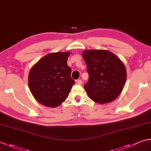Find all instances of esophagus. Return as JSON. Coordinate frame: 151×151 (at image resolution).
I'll list each match as a JSON object with an SVG mask.
<instances>
[{
  "label": "esophagus",
  "instance_id": "obj_1",
  "mask_svg": "<svg viewBox=\"0 0 151 151\" xmlns=\"http://www.w3.org/2000/svg\"><path fill=\"white\" fill-rule=\"evenodd\" d=\"M76 83H77V84H79V85H81V84H82V80H81V79H78L77 81H76Z\"/></svg>",
  "mask_w": 151,
  "mask_h": 151
}]
</instances>
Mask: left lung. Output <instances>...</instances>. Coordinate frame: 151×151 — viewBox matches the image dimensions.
<instances>
[{"mask_svg":"<svg viewBox=\"0 0 151 151\" xmlns=\"http://www.w3.org/2000/svg\"><path fill=\"white\" fill-rule=\"evenodd\" d=\"M89 74L84 89L92 101L108 103L120 95L127 79L126 67L114 54L106 50L82 53Z\"/></svg>","mask_w":151,"mask_h":151,"instance_id":"left-lung-1","label":"left lung"}]
</instances>
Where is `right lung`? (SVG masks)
Here are the masks:
<instances>
[{
    "label": "right lung",
    "instance_id": "add662e5",
    "mask_svg": "<svg viewBox=\"0 0 151 151\" xmlns=\"http://www.w3.org/2000/svg\"><path fill=\"white\" fill-rule=\"evenodd\" d=\"M70 52H54L43 57L32 67L28 86L36 100L46 106L56 107L65 100L75 81L67 65Z\"/></svg>",
    "mask_w": 151,
    "mask_h": 151
}]
</instances>
